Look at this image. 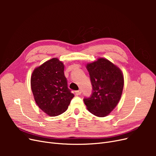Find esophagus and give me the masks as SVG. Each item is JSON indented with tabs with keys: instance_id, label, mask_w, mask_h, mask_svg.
<instances>
[{
	"instance_id": "esophagus-1",
	"label": "esophagus",
	"mask_w": 156,
	"mask_h": 156,
	"mask_svg": "<svg viewBox=\"0 0 156 156\" xmlns=\"http://www.w3.org/2000/svg\"><path fill=\"white\" fill-rule=\"evenodd\" d=\"M81 94V90H77V91L75 92V94H76L77 96L80 95V94Z\"/></svg>"
}]
</instances>
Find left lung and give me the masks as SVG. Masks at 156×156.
<instances>
[{"label": "left lung", "instance_id": "8db88e82", "mask_svg": "<svg viewBox=\"0 0 156 156\" xmlns=\"http://www.w3.org/2000/svg\"><path fill=\"white\" fill-rule=\"evenodd\" d=\"M92 86V93L84 98V104L92 114L105 117L116 107L124 88V75L121 69L111 61L100 58L87 64Z\"/></svg>", "mask_w": 156, "mask_h": 156}]
</instances>
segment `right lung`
Segmentation results:
<instances>
[{
	"instance_id": "1",
	"label": "right lung",
	"mask_w": 156,
	"mask_h": 156,
	"mask_svg": "<svg viewBox=\"0 0 156 156\" xmlns=\"http://www.w3.org/2000/svg\"><path fill=\"white\" fill-rule=\"evenodd\" d=\"M64 65L57 58L36 68L31 75V89L36 104L50 116L62 114L74 97L68 88Z\"/></svg>"
}]
</instances>
